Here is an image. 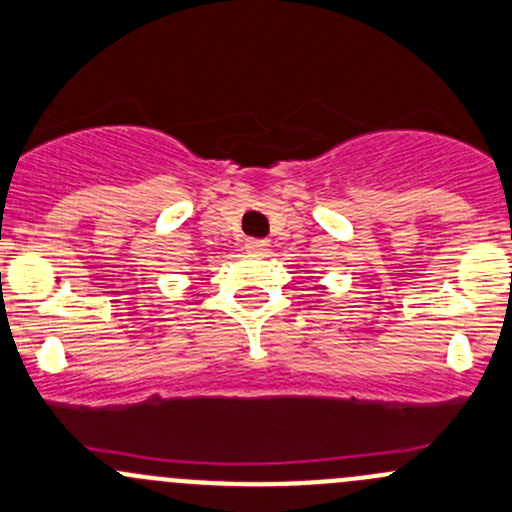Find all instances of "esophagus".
Wrapping results in <instances>:
<instances>
[{
	"label": "esophagus",
	"instance_id": "1",
	"mask_svg": "<svg viewBox=\"0 0 512 512\" xmlns=\"http://www.w3.org/2000/svg\"><path fill=\"white\" fill-rule=\"evenodd\" d=\"M267 240H260V238H247L245 240V250L247 252H265L267 250Z\"/></svg>",
	"mask_w": 512,
	"mask_h": 512
}]
</instances>
